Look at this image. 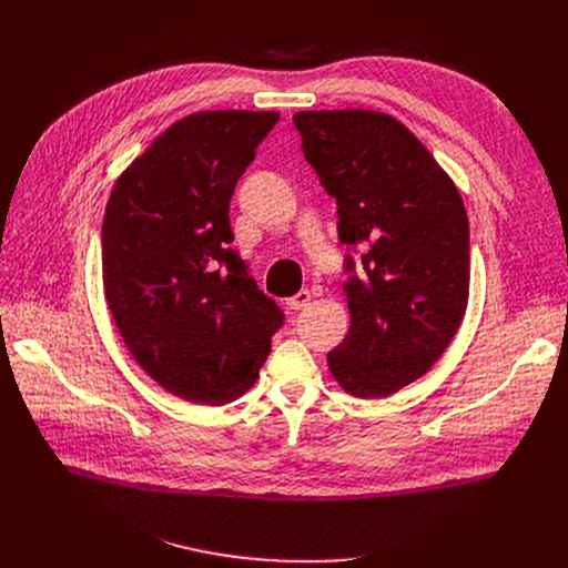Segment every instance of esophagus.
I'll return each instance as SVG.
<instances>
[{
    "instance_id": "1",
    "label": "esophagus",
    "mask_w": 568,
    "mask_h": 568,
    "mask_svg": "<svg viewBox=\"0 0 568 568\" xmlns=\"http://www.w3.org/2000/svg\"><path fill=\"white\" fill-rule=\"evenodd\" d=\"M310 301H312V292H310V290H301L298 294H294L292 298H287V305H290L292 310H303V307L310 305Z\"/></svg>"
}]
</instances>
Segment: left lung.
Returning a JSON list of instances; mask_svg holds the SVG:
<instances>
[{
	"label": "left lung",
	"mask_w": 568,
	"mask_h": 568,
	"mask_svg": "<svg viewBox=\"0 0 568 568\" xmlns=\"http://www.w3.org/2000/svg\"><path fill=\"white\" fill-rule=\"evenodd\" d=\"M294 123L307 164L337 200L339 240L368 250L344 283L351 328L328 353L331 373L355 397H386L423 377L463 323V197L425 143L390 114L314 110L296 112Z\"/></svg>",
	"instance_id": "obj_1"
}]
</instances>
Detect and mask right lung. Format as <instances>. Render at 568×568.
Instances as JSON below:
<instances>
[{"mask_svg":"<svg viewBox=\"0 0 568 568\" xmlns=\"http://www.w3.org/2000/svg\"><path fill=\"white\" fill-rule=\"evenodd\" d=\"M278 112H195L119 175L103 220V290L136 364L217 407L247 393L283 314L229 245V202Z\"/></svg>","mask_w":568,"mask_h":568,"instance_id":"1","label":"right lung"}]
</instances>
